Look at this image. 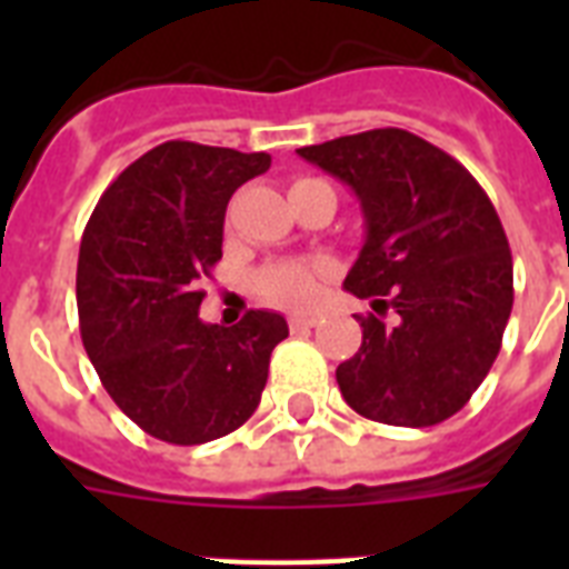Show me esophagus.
Listing matches in <instances>:
<instances>
[{"mask_svg":"<svg viewBox=\"0 0 569 569\" xmlns=\"http://www.w3.org/2000/svg\"><path fill=\"white\" fill-rule=\"evenodd\" d=\"M319 325V316H289V330L292 333H301V330H310Z\"/></svg>","mask_w":569,"mask_h":569,"instance_id":"1","label":"esophagus"}]
</instances>
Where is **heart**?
Returning a JSON list of instances; mask_svg holds the SVG:
<instances>
[{
	"instance_id": "obj_1",
	"label": "heart",
	"mask_w": 569,
	"mask_h": 569,
	"mask_svg": "<svg viewBox=\"0 0 569 569\" xmlns=\"http://www.w3.org/2000/svg\"><path fill=\"white\" fill-rule=\"evenodd\" d=\"M325 271H328L325 262L289 259V262H274V266L262 268L253 283L266 301L277 303V307H289V310H303V307H312L319 298Z\"/></svg>"
}]
</instances>
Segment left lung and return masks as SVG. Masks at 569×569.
<instances>
[{"label":"left lung","instance_id":"left-lung-1","mask_svg":"<svg viewBox=\"0 0 569 569\" xmlns=\"http://www.w3.org/2000/svg\"><path fill=\"white\" fill-rule=\"evenodd\" d=\"M298 156L348 182L363 206L366 244L346 289L379 316H357L363 342L337 369L342 398L372 422H446L490 372L513 307L511 248L490 197L458 159L407 129H369Z\"/></svg>","mask_w":569,"mask_h":569}]
</instances>
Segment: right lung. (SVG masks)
<instances>
[{
  "label": "right lung",
  "mask_w": 569,
  "mask_h": 569,
  "mask_svg": "<svg viewBox=\"0 0 569 569\" xmlns=\"http://www.w3.org/2000/svg\"><path fill=\"white\" fill-rule=\"evenodd\" d=\"M268 153L164 141L102 191L84 227L76 303L82 346L111 401L171 446H200L248 422L283 316L250 310L203 325L206 277L221 259L223 212Z\"/></svg>",
  "instance_id": "add662e5"
}]
</instances>
